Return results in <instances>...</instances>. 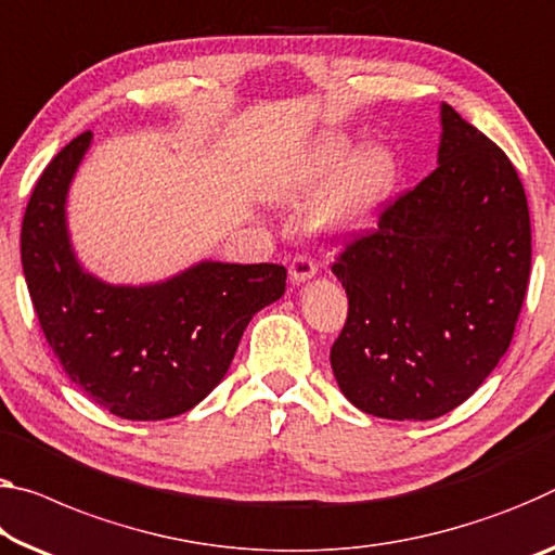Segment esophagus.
<instances>
[{"label": "esophagus", "mask_w": 555, "mask_h": 555, "mask_svg": "<svg viewBox=\"0 0 555 555\" xmlns=\"http://www.w3.org/2000/svg\"><path fill=\"white\" fill-rule=\"evenodd\" d=\"M315 269H319V263H315L311 257H306V254H296L292 267H288V274H292L294 284H301V281H309Z\"/></svg>", "instance_id": "34e87169"}]
</instances>
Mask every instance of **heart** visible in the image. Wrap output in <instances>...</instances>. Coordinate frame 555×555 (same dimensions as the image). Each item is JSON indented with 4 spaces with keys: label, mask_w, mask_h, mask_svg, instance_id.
I'll list each match as a JSON object with an SVG mask.
<instances>
[{
    "label": "heart",
    "mask_w": 555,
    "mask_h": 555,
    "mask_svg": "<svg viewBox=\"0 0 555 555\" xmlns=\"http://www.w3.org/2000/svg\"><path fill=\"white\" fill-rule=\"evenodd\" d=\"M353 153L350 138L328 133L301 147L276 170V192L284 199L309 195L336 175ZM398 165L390 151L380 145L365 147L346 165L315 207V222L323 230L350 234L375 222L377 209L395 188Z\"/></svg>",
    "instance_id": "obj_1"
}]
</instances>
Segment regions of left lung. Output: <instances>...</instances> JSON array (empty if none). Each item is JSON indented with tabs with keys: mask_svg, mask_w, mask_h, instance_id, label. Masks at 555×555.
I'll return each instance as SVG.
<instances>
[{
	"mask_svg": "<svg viewBox=\"0 0 555 555\" xmlns=\"http://www.w3.org/2000/svg\"><path fill=\"white\" fill-rule=\"evenodd\" d=\"M437 163L331 267L348 294L333 375L375 417L435 420L474 395L529 288V202L506 153L444 103Z\"/></svg>",
	"mask_w": 555,
	"mask_h": 555,
	"instance_id": "8db88e82",
	"label": "left lung"
}]
</instances>
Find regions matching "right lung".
Masks as SVG:
<instances>
[{"label":"right lung","instance_id":"add662e5","mask_svg":"<svg viewBox=\"0 0 555 555\" xmlns=\"http://www.w3.org/2000/svg\"><path fill=\"white\" fill-rule=\"evenodd\" d=\"M93 133L47 165L22 222L34 311L66 375L122 420L195 408L230 371L251 315L286 292L281 263L202 261L153 286H111L81 269L66 232V192Z\"/></svg>","mask_w":555,"mask_h":555}]
</instances>
